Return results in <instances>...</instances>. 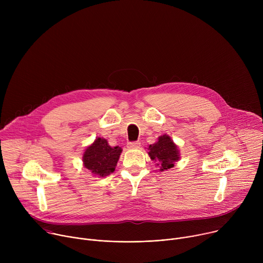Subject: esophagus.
Returning a JSON list of instances; mask_svg holds the SVG:
<instances>
[{
  "mask_svg": "<svg viewBox=\"0 0 263 263\" xmlns=\"http://www.w3.org/2000/svg\"><path fill=\"white\" fill-rule=\"evenodd\" d=\"M129 148H138L140 146V142L139 141H134V142H129L127 145Z\"/></svg>",
  "mask_w": 263,
  "mask_h": 263,
  "instance_id": "34e87169",
  "label": "esophagus"
}]
</instances>
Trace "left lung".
<instances>
[{
    "label": "left lung",
    "instance_id": "1",
    "mask_svg": "<svg viewBox=\"0 0 263 263\" xmlns=\"http://www.w3.org/2000/svg\"><path fill=\"white\" fill-rule=\"evenodd\" d=\"M147 151L149 158L156 162L160 172L174 167L175 162L179 161L181 157L178 145L167 134L159 136L156 142L149 144Z\"/></svg>",
    "mask_w": 263,
    "mask_h": 263
}]
</instances>
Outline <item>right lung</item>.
Masks as SVG:
<instances>
[{
	"mask_svg": "<svg viewBox=\"0 0 263 263\" xmlns=\"http://www.w3.org/2000/svg\"><path fill=\"white\" fill-rule=\"evenodd\" d=\"M122 151L121 146H110L107 139L97 137L84 149L83 166L93 176L106 177L115 172Z\"/></svg>",
	"mask_w": 263,
	"mask_h": 263,
	"instance_id": "add662e5",
	"label": "right lung"
}]
</instances>
